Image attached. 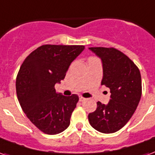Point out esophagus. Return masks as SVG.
I'll use <instances>...</instances> for the list:
<instances>
[{
    "mask_svg": "<svg viewBox=\"0 0 155 155\" xmlns=\"http://www.w3.org/2000/svg\"><path fill=\"white\" fill-rule=\"evenodd\" d=\"M86 100V98L83 97H80V101H84Z\"/></svg>",
    "mask_w": 155,
    "mask_h": 155,
    "instance_id": "obj_1",
    "label": "esophagus"
}]
</instances>
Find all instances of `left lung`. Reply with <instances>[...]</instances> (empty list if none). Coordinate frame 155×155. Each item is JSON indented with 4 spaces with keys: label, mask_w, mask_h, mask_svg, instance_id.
I'll return each mask as SVG.
<instances>
[{
    "label": "left lung",
    "mask_w": 155,
    "mask_h": 155,
    "mask_svg": "<svg viewBox=\"0 0 155 155\" xmlns=\"http://www.w3.org/2000/svg\"><path fill=\"white\" fill-rule=\"evenodd\" d=\"M91 51L102 62L101 85L110 90L108 104L98 101L97 109L88 114L92 127L102 133L121 129L131 119L141 97V77L138 67L122 52L114 48L92 47Z\"/></svg>",
    "instance_id": "obj_1"
}]
</instances>
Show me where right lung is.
Segmentation results:
<instances>
[{
    "mask_svg": "<svg viewBox=\"0 0 155 155\" xmlns=\"http://www.w3.org/2000/svg\"><path fill=\"white\" fill-rule=\"evenodd\" d=\"M84 45H45L22 62L16 79L18 100L30 121L41 132L55 135L70 125L79 97L58 93L54 88L66 76L71 63Z\"/></svg>",
    "mask_w": 155,
    "mask_h": 155,
    "instance_id": "right-lung-1",
    "label": "right lung"
}]
</instances>
